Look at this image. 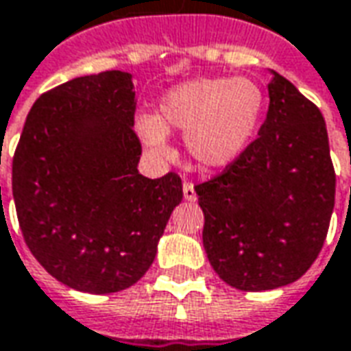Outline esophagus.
<instances>
[{"mask_svg":"<svg viewBox=\"0 0 351 351\" xmlns=\"http://www.w3.org/2000/svg\"><path fill=\"white\" fill-rule=\"evenodd\" d=\"M183 197H185V201H195L197 199V193H195L191 181H183Z\"/></svg>","mask_w":351,"mask_h":351,"instance_id":"1","label":"esophagus"}]
</instances>
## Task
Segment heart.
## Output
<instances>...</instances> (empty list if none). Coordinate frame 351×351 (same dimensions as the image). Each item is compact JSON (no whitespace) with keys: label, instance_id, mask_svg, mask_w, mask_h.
Masks as SVG:
<instances>
[{"label":"heart","instance_id":"b5f03b06","mask_svg":"<svg viewBox=\"0 0 351 351\" xmlns=\"http://www.w3.org/2000/svg\"><path fill=\"white\" fill-rule=\"evenodd\" d=\"M261 112L263 90L251 79H197L166 94L158 117L141 115L137 133L152 152L170 156L166 131H181L199 166L222 168L245 150Z\"/></svg>","mask_w":351,"mask_h":351}]
</instances>
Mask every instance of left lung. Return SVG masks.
I'll list each match as a JSON object with an SVG mask.
<instances>
[{
    "label": "left lung",
    "instance_id": "obj_1",
    "mask_svg": "<svg viewBox=\"0 0 351 351\" xmlns=\"http://www.w3.org/2000/svg\"><path fill=\"white\" fill-rule=\"evenodd\" d=\"M258 137L195 185L203 245L216 274L243 291L274 290L309 270L335 208L336 173L323 114L272 73Z\"/></svg>",
    "mask_w": 351,
    "mask_h": 351
}]
</instances>
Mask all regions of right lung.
<instances>
[{"label":"right lung","instance_id":"right-lung-1","mask_svg":"<svg viewBox=\"0 0 351 351\" xmlns=\"http://www.w3.org/2000/svg\"><path fill=\"white\" fill-rule=\"evenodd\" d=\"M131 75L77 77L30 108L13 156V199L25 243L61 284L114 293L145 276L181 203V178L137 170Z\"/></svg>","mask_w":351,"mask_h":351}]
</instances>
